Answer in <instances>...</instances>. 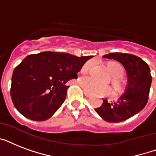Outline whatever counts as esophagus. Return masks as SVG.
Wrapping results in <instances>:
<instances>
[{
    "label": "esophagus",
    "instance_id": "esophagus-1",
    "mask_svg": "<svg viewBox=\"0 0 156 156\" xmlns=\"http://www.w3.org/2000/svg\"><path fill=\"white\" fill-rule=\"evenodd\" d=\"M83 92H84V95H85L86 96H87V97H90V96H91V95H90V94H89V93L87 92L86 90H84Z\"/></svg>",
    "mask_w": 156,
    "mask_h": 156
}]
</instances>
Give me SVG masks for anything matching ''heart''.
Segmentation results:
<instances>
[{"label": "heart", "mask_w": 156, "mask_h": 156, "mask_svg": "<svg viewBox=\"0 0 156 156\" xmlns=\"http://www.w3.org/2000/svg\"><path fill=\"white\" fill-rule=\"evenodd\" d=\"M93 61H87V63L83 66L82 68V73H87L90 70V68L93 66ZM108 69L109 73L113 78V83L115 85H118V79L122 78L124 74V69L121 64L117 62H111L108 65ZM81 85L83 86L88 93L91 95H109L111 93V89L108 87L98 85L96 83L89 79V78H83L80 80Z\"/></svg>", "instance_id": "b5f03b06"}]
</instances>
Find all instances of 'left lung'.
Returning a JSON list of instances; mask_svg holds the SVG:
<instances>
[{
    "label": "left lung",
    "mask_w": 156,
    "mask_h": 156,
    "mask_svg": "<svg viewBox=\"0 0 156 156\" xmlns=\"http://www.w3.org/2000/svg\"><path fill=\"white\" fill-rule=\"evenodd\" d=\"M103 57L116 60L124 66L127 73V85L116 101L108 103L103 99L102 105L95 110L108 122L126 121L143 110L147 103L151 85L150 68L140 57L132 54L113 52Z\"/></svg>",
    "instance_id": "obj_1"
}]
</instances>
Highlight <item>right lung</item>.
I'll return each instance as SVG.
<instances>
[{
	"mask_svg": "<svg viewBox=\"0 0 156 156\" xmlns=\"http://www.w3.org/2000/svg\"><path fill=\"white\" fill-rule=\"evenodd\" d=\"M92 57L53 52L25 57L12 76L10 95L17 110L33 121L50 118L66 100V83L77 79V73Z\"/></svg>",
	"mask_w": 156,
	"mask_h": 156,
	"instance_id": "add662e5",
	"label": "right lung"
}]
</instances>
